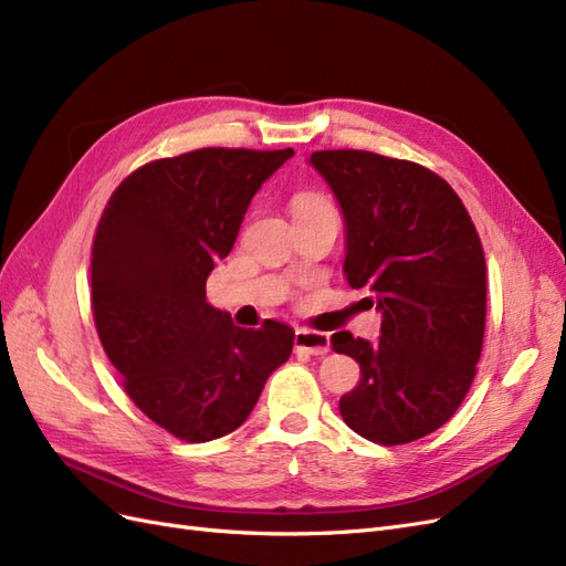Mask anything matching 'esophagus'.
I'll list each match as a JSON object with an SVG mask.
<instances>
[{
	"label": "esophagus",
	"instance_id": "obj_1",
	"mask_svg": "<svg viewBox=\"0 0 566 566\" xmlns=\"http://www.w3.org/2000/svg\"><path fill=\"white\" fill-rule=\"evenodd\" d=\"M295 347L312 354V356H323L328 354V335L318 333V331H310V328H297L295 331Z\"/></svg>",
	"mask_w": 566,
	"mask_h": 566
}]
</instances>
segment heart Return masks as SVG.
Wrapping results in <instances>:
<instances>
[{
	"instance_id": "1",
	"label": "heart",
	"mask_w": 566,
	"mask_h": 566,
	"mask_svg": "<svg viewBox=\"0 0 566 566\" xmlns=\"http://www.w3.org/2000/svg\"><path fill=\"white\" fill-rule=\"evenodd\" d=\"M314 205H328V202H323L321 198H316V196H300L297 200H295V210H302V208H314Z\"/></svg>"
}]
</instances>
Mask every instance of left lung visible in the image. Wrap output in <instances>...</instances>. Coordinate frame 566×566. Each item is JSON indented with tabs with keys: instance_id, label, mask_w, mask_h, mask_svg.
Instances as JSON below:
<instances>
[{
	"instance_id": "left-lung-1",
	"label": "left lung",
	"mask_w": 566,
	"mask_h": 566,
	"mask_svg": "<svg viewBox=\"0 0 566 566\" xmlns=\"http://www.w3.org/2000/svg\"><path fill=\"white\" fill-rule=\"evenodd\" d=\"M310 165L345 219V279L382 314L375 342L331 337L361 366L339 399L342 420L382 447L416 441L455 413L474 380L486 323L482 243L453 188L422 165L368 150H318Z\"/></svg>"
}]
</instances>
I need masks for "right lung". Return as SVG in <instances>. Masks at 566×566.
I'll return each instance as SVG.
<instances>
[{
	"mask_svg": "<svg viewBox=\"0 0 566 566\" xmlns=\"http://www.w3.org/2000/svg\"><path fill=\"white\" fill-rule=\"evenodd\" d=\"M295 150L200 148L115 188L92 248L94 321L125 391L169 434L202 443L241 427L293 354L295 331L238 328L205 300L254 193Z\"/></svg>",
	"mask_w": 566,
	"mask_h": 566,
	"instance_id": "right-lung-1",
	"label": "right lung"
}]
</instances>
